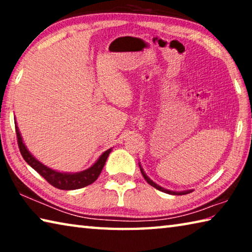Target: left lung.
Instances as JSON below:
<instances>
[{"mask_svg":"<svg viewBox=\"0 0 252 252\" xmlns=\"http://www.w3.org/2000/svg\"><path fill=\"white\" fill-rule=\"evenodd\" d=\"M139 167H140V170H141V173H142L143 178L146 179V181L149 183V185L152 186L153 188H156V189H158L159 191H162V192H165V193H169V194H173V195H181V194L190 193V192H192V191H193V190H186V191H171V190L164 189V188H162V187H160L159 185H157L156 182H153V181L151 180V179L147 176L146 172H144V170L142 169L141 164H140V163H139Z\"/></svg>","mask_w":252,"mask_h":252,"instance_id":"8db88e82","label":"left lung"}]
</instances>
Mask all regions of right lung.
Returning <instances> with one entry per match:
<instances>
[{"label":"right lung","instance_id":"add662e5","mask_svg":"<svg viewBox=\"0 0 252 252\" xmlns=\"http://www.w3.org/2000/svg\"><path fill=\"white\" fill-rule=\"evenodd\" d=\"M14 122H15L16 138H18V144H19L21 155H22L23 159L27 161V163L29 165H31V167L35 170L37 173H40L41 176L50 183V185L58 188V189L75 190V189H81V188H84L89 185H91V183L94 182L97 179V177L100 176L102 169H103L105 164V161L108 159L110 152L112 151V148L104 151L100 156L99 159L95 161V163L92 164L89 169L84 170V171H80L75 173L55 171V170L46 167V165H44L39 160H36L35 158L31 155V152L28 150V148L25 147V144L23 142L19 127L16 126V121Z\"/></svg>","mask_w":252,"mask_h":252}]
</instances>
